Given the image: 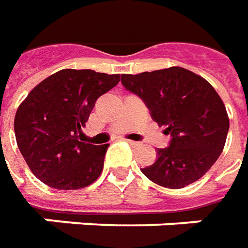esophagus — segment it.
I'll use <instances>...</instances> for the list:
<instances>
[{"label": "esophagus", "instance_id": "obj_1", "mask_svg": "<svg viewBox=\"0 0 248 248\" xmlns=\"http://www.w3.org/2000/svg\"><path fill=\"white\" fill-rule=\"evenodd\" d=\"M127 142H129V144H130V145H132V147H139V145H140V144H139V142H137V141L127 140Z\"/></svg>", "mask_w": 248, "mask_h": 248}]
</instances>
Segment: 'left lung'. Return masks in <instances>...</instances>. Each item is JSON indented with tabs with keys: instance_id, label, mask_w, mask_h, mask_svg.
<instances>
[{
	"instance_id": "8db88e82",
	"label": "left lung",
	"mask_w": 248,
	"mask_h": 248,
	"mask_svg": "<svg viewBox=\"0 0 248 248\" xmlns=\"http://www.w3.org/2000/svg\"><path fill=\"white\" fill-rule=\"evenodd\" d=\"M121 82L171 137L166 148L156 150V160L141 169L142 174L171 189L206 174L224 150L229 130L225 106L209 82L183 67L124 74Z\"/></svg>"
}]
</instances>
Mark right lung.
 I'll list each match as a JSON object with an SVG mask.
<instances>
[{
    "label": "right lung",
    "mask_w": 248,
    "mask_h": 248,
    "mask_svg": "<svg viewBox=\"0 0 248 248\" xmlns=\"http://www.w3.org/2000/svg\"><path fill=\"white\" fill-rule=\"evenodd\" d=\"M119 75L93 70H62L38 83L19 106L15 136L32 174L56 189L88 186L103 171L108 144L79 140L100 96Z\"/></svg>",
    "instance_id": "add662e5"
}]
</instances>
